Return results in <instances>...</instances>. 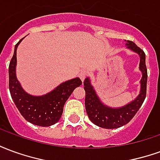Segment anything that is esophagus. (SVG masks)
<instances>
[{
    "label": "esophagus",
    "mask_w": 160,
    "mask_h": 160,
    "mask_svg": "<svg viewBox=\"0 0 160 160\" xmlns=\"http://www.w3.org/2000/svg\"><path fill=\"white\" fill-rule=\"evenodd\" d=\"M87 74H88V73H87V71H85V70H81V71L80 72V73H79V76H80V80L83 81V80L86 79V77L87 76Z\"/></svg>",
    "instance_id": "1"
}]
</instances>
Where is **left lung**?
Listing matches in <instances>:
<instances>
[{
  "label": "left lung",
  "mask_w": 160,
  "mask_h": 160,
  "mask_svg": "<svg viewBox=\"0 0 160 160\" xmlns=\"http://www.w3.org/2000/svg\"><path fill=\"white\" fill-rule=\"evenodd\" d=\"M128 49L137 53L140 56L139 68L142 73L141 80L140 94L134 100L129 104L120 108H111L104 104L98 97L93 87L91 84L90 79L87 78L84 80V89L86 91L85 105L87 116L94 124L104 128H118L129 122L137 113L139 109L143 104L147 95V81L148 70L146 67V55L144 51L139 48L134 42H126Z\"/></svg>",
  "instance_id": "1"
}]
</instances>
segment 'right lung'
Instances as JSON below:
<instances>
[{"mask_svg": "<svg viewBox=\"0 0 160 160\" xmlns=\"http://www.w3.org/2000/svg\"><path fill=\"white\" fill-rule=\"evenodd\" d=\"M22 40L23 38L19 40L15 45L14 53L9 64L10 93L16 107L26 121L41 127L51 126L60 120L66 101L73 90L82 84V81L80 78L68 80L42 96H32L26 92L17 80L15 73L16 51Z\"/></svg>", "mask_w": 160, "mask_h": 160, "instance_id": "add662e5", "label": "right lung"}]
</instances>
